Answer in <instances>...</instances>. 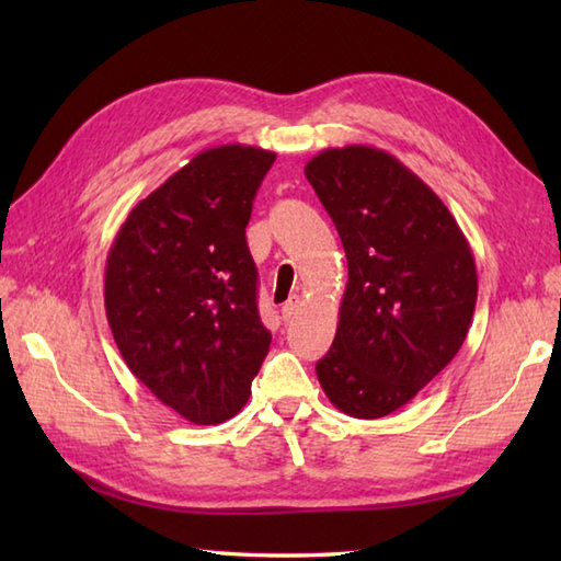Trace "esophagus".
Wrapping results in <instances>:
<instances>
[{"instance_id": "obj_1", "label": "esophagus", "mask_w": 561, "mask_h": 561, "mask_svg": "<svg viewBox=\"0 0 561 561\" xmlns=\"http://www.w3.org/2000/svg\"><path fill=\"white\" fill-rule=\"evenodd\" d=\"M299 308H301V299L299 296H291V299L282 306V318L284 320H291L299 316Z\"/></svg>"}]
</instances>
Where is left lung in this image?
I'll use <instances>...</instances> for the list:
<instances>
[{
    "mask_svg": "<svg viewBox=\"0 0 561 561\" xmlns=\"http://www.w3.org/2000/svg\"><path fill=\"white\" fill-rule=\"evenodd\" d=\"M306 178L350 267L335 342L316 374L340 412L378 420L444 371L468 337L472 250L434 190L383 149H325Z\"/></svg>",
    "mask_w": 561,
    "mask_h": 561,
    "instance_id": "8db88e82",
    "label": "left lung"
}]
</instances>
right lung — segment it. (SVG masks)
Here are the masks:
<instances>
[{
    "label": "right lung",
    "mask_w": 561,
    "mask_h": 561,
    "mask_svg": "<svg viewBox=\"0 0 561 561\" xmlns=\"http://www.w3.org/2000/svg\"><path fill=\"white\" fill-rule=\"evenodd\" d=\"M277 153L221 145L127 214L105 262V316L141 383L193 424L243 410L272 335L245 226Z\"/></svg>",
    "instance_id": "right-lung-1"
}]
</instances>
